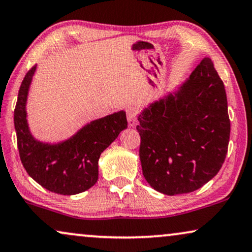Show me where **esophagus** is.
<instances>
[{"label":"esophagus","instance_id":"obj_1","mask_svg":"<svg viewBox=\"0 0 252 252\" xmlns=\"http://www.w3.org/2000/svg\"><path fill=\"white\" fill-rule=\"evenodd\" d=\"M126 119H128V123H129V126H136L137 124V116H136V110L135 108L132 107H129L128 109H126Z\"/></svg>","mask_w":252,"mask_h":252}]
</instances>
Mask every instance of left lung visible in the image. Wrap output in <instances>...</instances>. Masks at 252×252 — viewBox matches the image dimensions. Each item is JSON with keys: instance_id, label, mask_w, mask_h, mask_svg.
Wrapping results in <instances>:
<instances>
[{"instance_id": "left-lung-1", "label": "left lung", "mask_w": 252, "mask_h": 252, "mask_svg": "<svg viewBox=\"0 0 252 252\" xmlns=\"http://www.w3.org/2000/svg\"><path fill=\"white\" fill-rule=\"evenodd\" d=\"M143 176L166 195L190 193L213 179L230 137L224 85L211 58L137 116Z\"/></svg>"}]
</instances>
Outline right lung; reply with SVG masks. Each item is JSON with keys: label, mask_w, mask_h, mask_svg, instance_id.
<instances>
[{"label": "right lung", "mask_w": 252, "mask_h": 252, "mask_svg": "<svg viewBox=\"0 0 252 252\" xmlns=\"http://www.w3.org/2000/svg\"><path fill=\"white\" fill-rule=\"evenodd\" d=\"M37 66L24 76L14 113L22 164L32 179L50 192L74 195L94 186L98 179V159L126 129V111L120 110L86 123L71 137L44 142L31 132L27 103Z\"/></svg>", "instance_id": "right-lung-1"}]
</instances>
